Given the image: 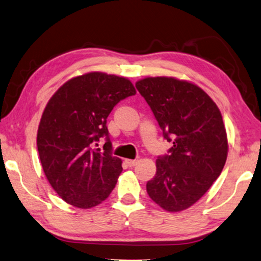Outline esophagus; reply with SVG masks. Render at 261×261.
I'll use <instances>...</instances> for the list:
<instances>
[{
    "mask_svg": "<svg viewBox=\"0 0 261 261\" xmlns=\"http://www.w3.org/2000/svg\"><path fill=\"white\" fill-rule=\"evenodd\" d=\"M125 162H126L127 165H129L130 168H132V167H135V165H137V163H138V161H137V160H126Z\"/></svg>",
    "mask_w": 261,
    "mask_h": 261,
    "instance_id": "34e87169",
    "label": "esophagus"
}]
</instances>
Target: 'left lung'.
<instances>
[{
    "instance_id": "left-lung-1",
    "label": "left lung",
    "mask_w": 261,
    "mask_h": 261,
    "mask_svg": "<svg viewBox=\"0 0 261 261\" xmlns=\"http://www.w3.org/2000/svg\"><path fill=\"white\" fill-rule=\"evenodd\" d=\"M164 138L173 146L156 160V174L146 185L156 204L169 212L188 209L220 176L228 153L226 129L216 102L191 82L146 77L136 83Z\"/></svg>"
}]
</instances>
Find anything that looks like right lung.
<instances>
[{"mask_svg":"<svg viewBox=\"0 0 261 261\" xmlns=\"http://www.w3.org/2000/svg\"><path fill=\"white\" fill-rule=\"evenodd\" d=\"M136 94L129 80L91 72L70 79L46 103L37 130L42 168L68 204L90 209L110 196L122 172L112 155L107 117L117 102ZM105 136L104 150L96 149Z\"/></svg>","mask_w":261,"mask_h":261,"instance_id":"right-lung-1","label":"right lung"}]
</instances>
